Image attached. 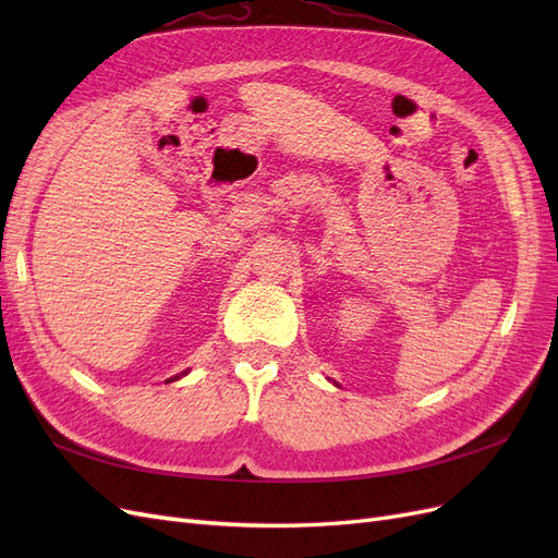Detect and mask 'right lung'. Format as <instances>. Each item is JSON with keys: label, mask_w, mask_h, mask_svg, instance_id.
<instances>
[{"label": "right lung", "mask_w": 558, "mask_h": 558, "mask_svg": "<svg viewBox=\"0 0 558 558\" xmlns=\"http://www.w3.org/2000/svg\"><path fill=\"white\" fill-rule=\"evenodd\" d=\"M183 375H189V369H183V373H181V375H177V377H172V379H167V381H177V379H181Z\"/></svg>", "instance_id": "obj_1"}]
</instances>
